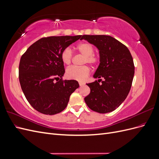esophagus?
I'll use <instances>...</instances> for the list:
<instances>
[{
	"instance_id": "1",
	"label": "esophagus",
	"mask_w": 159,
	"mask_h": 159,
	"mask_svg": "<svg viewBox=\"0 0 159 159\" xmlns=\"http://www.w3.org/2000/svg\"><path fill=\"white\" fill-rule=\"evenodd\" d=\"M79 85H80V86H81H81L84 85V84H82V83H79Z\"/></svg>"
}]
</instances>
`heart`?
Masks as SVG:
<instances>
[{"mask_svg":"<svg viewBox=\"0 0 159 159\" xmlns=\"http://www.w3.org/2000/svg\"><path fill=\"white\" fill-rule=\"evenodd\" d=\"M76 49L79 51L81 55L84 56L82 64H88L91 66L97 64L99 61V57L94 54V47L88 42L80 43L76 47ZM61 59L63 63L66 65H69L73 59V52L70 47L66 48L61 54ZM90 70L87 66L81 67L71 66L66 70V75L67 78L70 79L83 81L86 77L89 74Z\"/></svg>","mask_w":159,"mask_h":159,"instance_id":"1","label":"heart"}]
</instances>
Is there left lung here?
Wrapping results in <instances>:
<instances>
[{
  "label": "left lung",
  "instance_id": "8db88e82",
  "mask_svg": "<svg viewBox=\"0 0 159 159\" xmlns=\"http://www.w3.org/2000/svg\"><path fill=\"white\" fill-rule=\"evenodd\" d=\"M98 48L100 64L93 77L103 78L87 84L90 93L84 98L88 106L95 112L106 113L117 108L126 99L131 89L134 74L133 57L127 46L106 35H83Z\"/></svg>",
  "mask_w": 159,
  "mask_h": 159
}]
</instances>
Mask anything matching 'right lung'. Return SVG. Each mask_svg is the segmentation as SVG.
Returning <instances> with one entry per match:
<instances>
[{
	"mask_svg": "<svg viewBox=\"0 0 159 159\" xmlns=\"http://www.w3.org/2000/svg\"><path fill=\"white\" fill-rule=\"evenodd\" d=\"M81 36L42 38L22 56L19 81L28 102L38 112L50 115L60 113L66 107L71 94L79 88L75 80H62L65 70L61 54Z\"/></svg>",
	"mask_w": 159,
	"mask_h": 159,
	"instance_id": "obj_1",
	"label": "right lung"
}]
</instances>
